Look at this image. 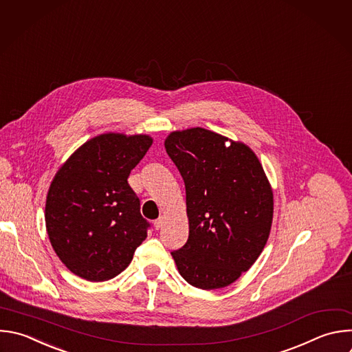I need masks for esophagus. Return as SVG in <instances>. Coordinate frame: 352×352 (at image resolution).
Masks as SVG:
<instances>
[{"label":"esophagus","mask_w":352,"mask_h":352,"mask_svg":"<svg viewBox=\"0 0 352 352\" xmlns=\"http://www.w3.org/2000/svg\"><path fill=\"white\" fill-rule=\"evenodd\" d=\"M163 222H164V218H163V217H159L157 219H155L153 225H155V228H156V229H160V228L163 226Z\"/></svg>","instance_id":"esophagus-1"}]
</instances>
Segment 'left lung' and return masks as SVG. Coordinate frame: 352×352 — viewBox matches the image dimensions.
I'll return each mask as SVG.
<instances>
[{
    "label": "left lung",
    "instance_id": "left-lung-1",
    "mask_svg": "<svg viewBox=\"0 0 352 352\" xmlns=\"http://www.w3.org/2000/svg\"><path fill=\"white\" fill-rule=\"evenodd\" d=\"M166 151L185 184L188 242L171 252L181 276L212 290L235 282L261 254L274 195L257 156L204 129L171 133Z\"/></svg>",
    "mask_w": 352,
    "mask_h": 352
}]
</instances>
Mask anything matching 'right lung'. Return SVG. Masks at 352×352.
<instances>
[{
  "label": "right lung",
  "mask_w": 352,
  "mask_h": 352,
  "mask_svg": "<svg viewBox=\"0 0 352 352\" xmlns=\"http://www.w3.org/2000/svg\"><path fill=\"white\" fill-rule=\"evenodd\" d=\"M152 145L148 135L103 134L78 148L56 173L45 223L60 261L89 282L123 272L151 223L129 185L131 170Z\"/></svg>",
  "instance_id": "1"
}]
</instances>
